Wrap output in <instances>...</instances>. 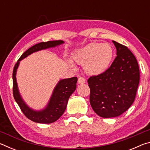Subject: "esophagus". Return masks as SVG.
Listing matches in <instances>:
<instances>
[{"instance_id":"obj_1","label":"esophagus","mask_w":150,"mask_h":150,"mask_svg":"<svg viewBox=\"0 0 150 150\" xmlns=\"http://www.w3.org/2000/svg\"><path fill=\"white\" fill-rule=\"evenodd\" d=\"M78 83L79 85H83V84H84V83H85V78H83V77H79L78 78Z\"/></svg>"}]
</instances>
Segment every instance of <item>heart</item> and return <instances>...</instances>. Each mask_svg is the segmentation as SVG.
I'll use <instances>...</instances> for the list:
<instances>
[{
	"label": "heart",
	"mask_w": 150,
	"mask_h": 150,
	"mask_svg": "<svg viewBox=\"0 0 150 150\" xmlns=\"http://www.w3.org/2000/svg\"><path fill=\"white\" fill-rule=\"evenodd\" d=\"M114 51L108 44L92 42L77 50L73 59L79 65L84 66L85 72L90 75H99L110 66Z\"/></svg>",
	"instance_id": "b5f03b06"
}]
</instances>
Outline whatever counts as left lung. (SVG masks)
Here are the masks:
<instances>
[{
	"mask_svg": "<svg viewBox=\"0 0 150 150\" xmlns=\"http://www.w3.org/2000/svg\"><path fill=\"white\" fill-rule=\"evenodd\" d=\"M116 55L110 67L87 82L90 103L93 110L103 118H113L126 112L135 100L139 82L138 62L128 47L112 41Z\"/></svg>",
	"mask_w": 150,
	"mask_h": 150,
	"instance_id": "obj_1",
	"label": "left lung"
}]
</instances>
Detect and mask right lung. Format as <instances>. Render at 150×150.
<instances>
[{"label": "right lung", "instance_id": "add662e5", "mask_svg": "<svg viewBox=\"0 0 150 150\" xmlns=\"http://www.w3.org/2000/svg\"><path fill=\"white\" fill-rule=\"evenodd\" d=\"M63 43L64 42L62 40H55V41L41 42L33 45L21 55V57L19 58L14 65L13 73H12L14 98L24 115L30 120L35 122L50 124L57 120L62 116L65 110L69 98L76 89L77 78L74 77L59 81L54 88L49 103L47 104L46 107L42 110L35 111L29 108L24 102L18 88L16 74L20 61L26 57L28 55L32 54V53L47 49V48L55 47Z\"/></svg>", "mask_w": 150, "mask_h": 150}]
</instances>
